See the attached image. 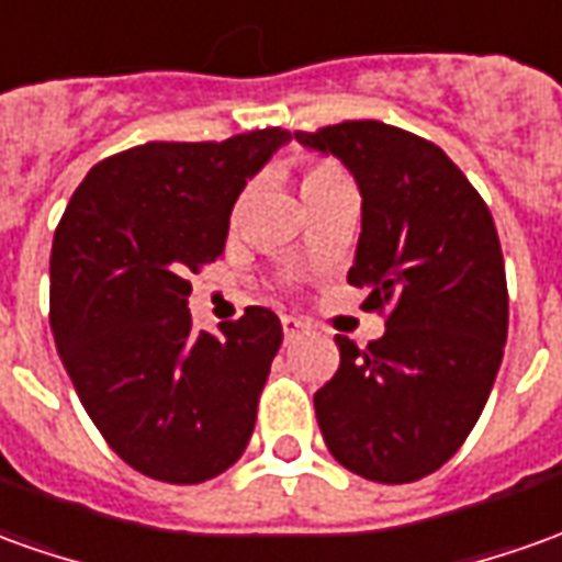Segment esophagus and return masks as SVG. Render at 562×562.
<instances>
[{"label":"esophagus","mask_w":562,"mask_h":562,"mask_svg":"<svg viewBox=\"0 0 562 562\" xmlns=\"http://www.w3.org/2000/svg\"><path fill=\"white\" fill-rule=\"evenodd\" d=\"M304 331H307V325H304V322L294 319V316H282V335H285V340L304 335Z\"/></svg>","instance_id":"esophagus-1"}]
</instances>
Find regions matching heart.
Listing matches in <instances>:
<instances>
[{
  "instance_id": "1",
  "label": "heart",
  "mask_w": 562,
  "mask_h": 562,
  "mask_svg": "<svg viewBox=\"0 0 562 562\" xmlns=\"http://www.w3.org/2000/svg\"><path fill=\"white\" fill-rule=\"evenodd\" d=\"M335 179H347V172L340 170L337 164H331V160H316V164H310L307 170H304L301 191H307V188H316V186H325V182H335Z\"/></svg>"
}]
</instances>
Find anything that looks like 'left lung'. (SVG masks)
I'll list each match as a JSON object with an SVG mask.
<instances>
[{"label": "left lung", "instance_id": "obj_1", "mask_svg": "<svg viewBox=\"0 0 562 562\" xmlns=\"http://www.w3.org/2000/svg\"><path fill=\"white\" fill-rule=\"evenodd\" d=\"M294 139L335 155L362 191L349 285L386 331L313 395L331 457L376 484L438 472L469 438L499 374L508 285L493 215L453 160L383 121H344Z\"/></svg>", "mask_w": 562, "mask_h": 562}]
</instances>
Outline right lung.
Listing matches in <instances>:
<instances>
[{"instance_id": "1", "label": "right lung", "mask_w": 562, "mask_h": 562, "mask_svg": "<svg viewBox=\"0 0 562 562\" xmlns=\"http://www.w3.org/2000/svg\"><path fill=\"white\" fill-rule=\"evenodd\" d=\"M289 131L145 143L100 160L50 246V331L78 398L136 472L203 484L249 445L280 316L246 307L194 331L191 282L225 252L231 210Z\"/></svg>"}]
</instances>
